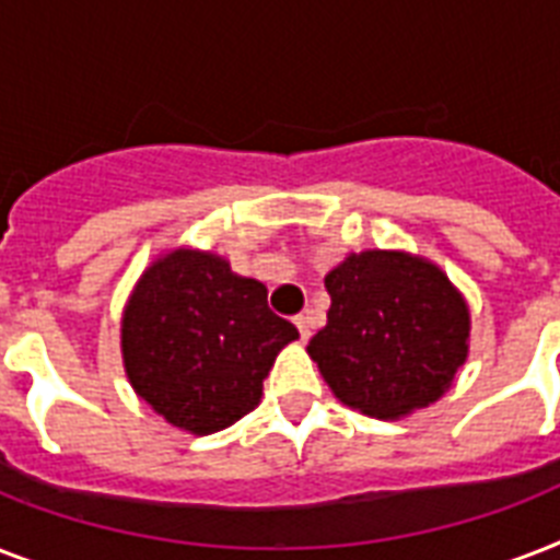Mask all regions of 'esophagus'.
Here are the masks:
<instances>
[{"label": "esophagus", "mask_w": 560, "mask_h": 560, "mask_svg": "<svg viewBox=\"0 0 560 560\" xmlns=\"http://www.w3.org/2000/svg\"><path fill=\"white\" fill-rule=\"evenodd\" d=\"M293 323H296L299 334H302V340H307V337H311V316L299 314L296 319H293Z\"/></svg>", "instance_id": "1"}]
</instances>
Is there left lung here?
I'll return each instance as SVG.
<instances>
[{"label":"left lung","mask_w":560,"mask_h":560,"mask_svg":"<svg viewBox=\"0 0 560 560\" xmlns=\"http://www.w3.org/2000/svg\"><path fill=\"white\" fill-rule=\"evenodd\" d=\"M325 288L328 323L307 354L334 398L395 421L451 389L468 360L470 307L439 264L404 249L349 253Z\"/></svg>","instance_id":"1"}]
</instances>
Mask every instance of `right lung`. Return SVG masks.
<instances>
[{"mask_svg":"<svg viewBox=\"0 0 560 560\" xmlns=\"http://www.w3.org/2000/svg\"><path fill=\"white\" fill-rule=\"evenodd\" d=\"M296 325L223 255L177 246L153 258L121 311L127 381L177 430L209 435L261 404L264 377Z\"/></svg>","mask_w":560,"mask_h":560,"instance_id":"right-lung-1","label":"right lung"}]
</instances>
